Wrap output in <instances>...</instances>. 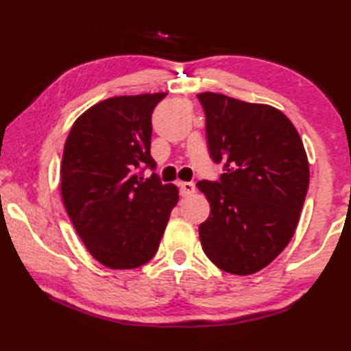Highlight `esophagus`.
Segmentation results:
<instances>
[{"label":"esophagus","instance_id":"1","mask_svg":"<svg viewBox=\"0 0 351 351\" xmlns=\"http://www.w3.org/2000/svg\"><path fill=\"white\" fill-rule=\"evenodd\" d=\"M195 191H196V187H195V184H193V182H181L180 184V195L182 197L191 196Z\"/></svg>","mask_w":351,"mask_h":351}]
</instances>
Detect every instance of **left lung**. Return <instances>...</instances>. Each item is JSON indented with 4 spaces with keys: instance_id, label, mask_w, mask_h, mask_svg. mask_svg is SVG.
<instances>
[{
    "instance_id": "obj_1",
    "label": "left lung",
    "mask_w": 351,
    "mask_h": 351,
    "mask_svg": "<svg viewBox=\"0 0 351 351\" xmlns=\"http://www.w3.org/2000/svg\"><path fill=\"white\" fill-rule=\"evenodd\" d=\"M219 181H199L211 213L199 226L205 255L220 270H263L294 235L309 187V164L289 119L264 104L197 95Z\"/></svg>"
}]
</instances>
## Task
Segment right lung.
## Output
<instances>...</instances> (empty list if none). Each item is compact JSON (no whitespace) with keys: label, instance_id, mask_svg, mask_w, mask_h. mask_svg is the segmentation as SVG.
I'll use <instances>...</instances> for the list:
<instances>
[{"label":"right lung","instance_id":"obj_1","mask_svg":"<svg viewBox=\"0 0 351 351\" xmlns=\"http://www.w3.org/2000/svg\"><path fill=\"white\" fill-rule=\"evenodd\" d=\"M166 93L116 96L81 114L64 143L62 197L90 255L117 270L151 261L176 205L151 155L156 104Z\"/></svg>","mask_w":351,"mask_h":351}]
</instances>
